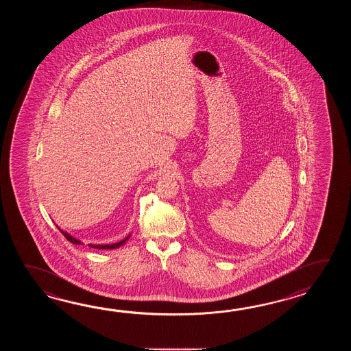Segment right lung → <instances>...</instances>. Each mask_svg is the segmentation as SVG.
Returning <instances> with one entry per match:
<instances>
[{
	"mask_svg": "<svg viewBox=\"0 0 351 351\" xmlns=\"http://www.w3.org/2000/svg\"><path fill=\"white\" fill-rule=\"evenodd\" d=\"M58 228H59L61 233L66 237L67 241H70L71 243H74V245H80L82 243V241L80 239H75L74 236H71L70 233H67L66 231H62L61 228H60L59 226H58ZM130 237V234L125 237L124 239H121L119 242H117V243H112V245H93V243H90L89 246L93 247V248H99V250H112V248H118V247L123 246L125 242H127V239Z\"/></svg>",
	"mask_w": 351,
	"mask_h": 351,
	"instance_id": "obj_1",
	"label": "right lung"
}]
</instances>
